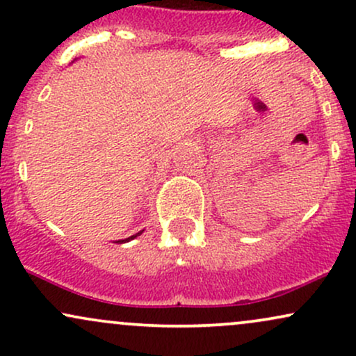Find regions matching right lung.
Instances as JSON below:
<instances>
[{
	"instance_id": "add662e5",
	"label": "right lung",
	"mask_w": 356,
	"mask_h": 356,
	"mask_svg": "<svg viewBox=\"0 0 356 356\" xmlns=\"http://www.w3.org/2000/svg\"><path fill=\"white\" fill-rule=\"evenodd\" d=\"M142 232L144 231H140V232H137V234H134V236H130V238H127V239H120V241H115V243H118V244H122V243H129L130 239H134V238H137V236H140Z\"/></svg>"
}]
</instances>
